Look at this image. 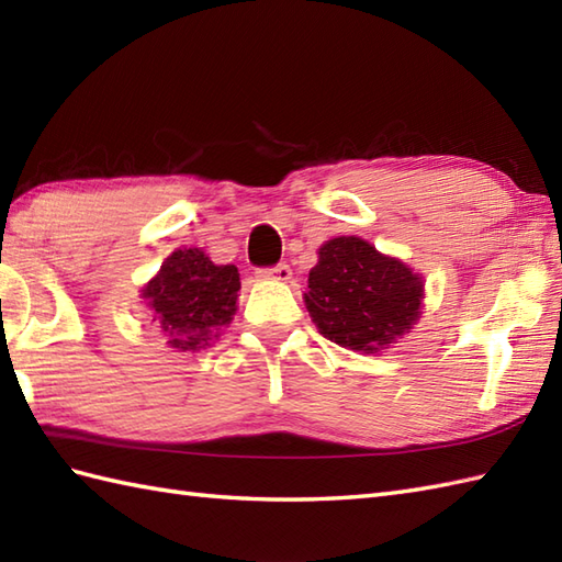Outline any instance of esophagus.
I'll list each match as a JSON object with an SVG mask.
<instances>
[{"mask_svg": "<svg viewBox=\"0 0 562 562\" xmlns=\"http://www.w3.org/2000/svg\"><path fill=\"white\" fill-rule=\"evenodd\" d=\"M258 278L260 280H280V282H288L292 278V270L288 262H278V266H270V268H260L258 270Z\"/></svg>", "mask_w": 562, "mask_h": 562, "instance_id": "esophagus-1", "label": "esophagus"}]
</instances>
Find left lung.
I'll return each instance as SVG.
<instances>
[{"label": "left lung", "instance_id": "left-lung-1", "mask_svg": "<svg viewBox=\"0 0 562 562\" xmlns=\"http://www.w3.org/2000/svg\"><path fill=\"white\" fill-rule=\"evenodd\" d=\"M423 280L357 236L318 248L304 302L321 336L340 348L379 352L420 316Z\"/></svg>", "mask_w": 562, "mask_h": 562}]
</instances>
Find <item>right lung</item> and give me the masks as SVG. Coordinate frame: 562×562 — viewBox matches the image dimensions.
Masks as SVG:
<instances>
[{
	"instance_id": "right-lung-1",
	"label": "right lung",
	"mask_w": 562,
	"mask_h": 562,
	"mask_svg": "<svg viewBox=\"0 0 562 562\" xmlns=\"http://www.w3.org/2000/svg\"><path fill=\"white\" fill-rule=\"evenodd\" d=\"M241 290L234 266H214L200 248L173 250L142 296L176 350H198L220 336Z\"/></svg>"
}]
</instances>
